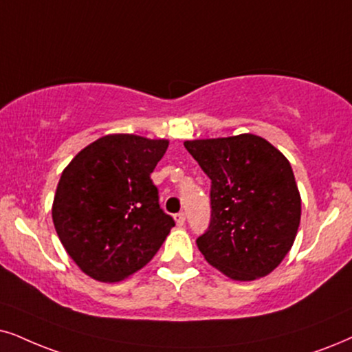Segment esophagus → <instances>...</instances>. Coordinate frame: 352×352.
Masks as SVG:
<instances>
[{
    "instance_id": "obj_1",
    "label": "esophagus",
    "mask_w": 352,
    "mask_h": 352,
    "mask_svg": "<svg viewBox=\"0 0 352 352\" xmlns=\"http://www.w3.org/2000/svg\"><path fill=\"white\" fill-rule=\"evenodd\" d=\"M173 219H175L177 226H184L185 224V212H177V214L173 216Z\"/></svg>"
}]
</instances>
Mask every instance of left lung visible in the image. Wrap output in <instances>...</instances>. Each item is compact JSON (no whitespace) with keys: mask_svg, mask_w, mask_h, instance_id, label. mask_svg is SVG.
<instances>
[{"mask_svg":"<svg viewBox=\"0 0 352 352\" xmlns=\"http://www.w3.org/2000/svg\"><path fill=\"white\" fill-rule=\"evenodd\" d=\"M184 144L211 179V221L197 239L204 260L235 281L270 274L291 250L300 222L291 164L250 133Z\"/></svg>","mask_w":352,"mask_h":352,"instance_id":"8db88e82","label":"left lung"}]
</instances>
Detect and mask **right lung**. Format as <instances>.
<instances>
[{
	"mask_svg": "<svg viewBox=\"0 0 352 352\" xmlns=\"http://www.w3.org/2000/svg\"><path fill=\"white\" fill-rule=\"evenodd\" d=\"M167 140L107 135L86 146L58 182L52 217L74 263L117 283L148 265L175 222L159 206L151 173Z\"/></svg>",
	"mask_w": 352,
	"mask_h": 352,
	"instance_id": "add662e5",
	"label": "right lung"
}]
</instances>
